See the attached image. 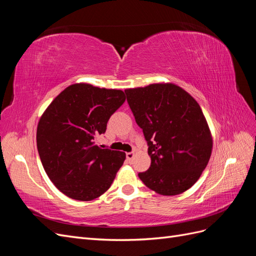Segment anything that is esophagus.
Instances as JSON below:
<instances>
[{"instance_id":"obj_1","label":"esophagus","mask_w":256,"mask_h":256,"mask_svg":"<svg viewBox=\"0 0 256 256\" xmlns=\"http://www.w3.org/2000/svg\"><path fill=\"white\" fill-rule=\"evenodd\" d=\"M126 157H127V159H128L129 161H131V160H132V159L134 158V152H127V154H126Z\"/></svg>"}]
</instances>
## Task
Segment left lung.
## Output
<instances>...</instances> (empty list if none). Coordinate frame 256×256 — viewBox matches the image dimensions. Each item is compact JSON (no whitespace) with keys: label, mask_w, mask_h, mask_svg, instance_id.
I'll list each match as a JSON object with an SVG mask.
<instances>
[{"label":"left lung","mask_w":256,"mask_h":256,"mask_svg":"<svg viewBox=\"0 0 256 256\" xmlns=\"http://www.w3.org/2000/svg\"><path fill=\"white\" fill-rule=\"evenodd\" d=\"M125 92L152 160L150 168L138 173L140 180L161 196L190 189L207 166L214 144L196 100L173 83H152Z\"/></svg>","instance_id":"left-lung-1"}]
</instances>
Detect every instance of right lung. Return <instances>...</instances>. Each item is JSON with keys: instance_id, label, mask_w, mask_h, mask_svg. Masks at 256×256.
Returning a JSON list of instances; mask_svg holds the SVG:
<instances>
[{"instance_id": "obj_1", "label": "right lung", "mask_w": 256, "mask_h": 256, "mask_svg": "<svg viewBox=\"0 0 256 256\" xmlns=\"http://www.w3.org/2000/svg\"><path fill=\"white\" fill-rule=\"evenodd\" d=\"M125 100L120 90L74 83L60 92L40 116L38 154L50 180L68 198L92 200L111 187L126 154L102 150L95 141Z\"/></svg>"}]
</instances>
